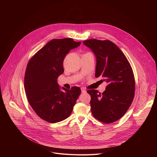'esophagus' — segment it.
Listing matches in <instances>:
<instances>
[{
	"label": "esophagus",
	"mask_w": 157,
	"mask_h": 157,
	"mask_svg": "<svg viewBox=\"0 0 157 157\" xmlns=\"http://www.w3.org/2000/svg\"><path fill=\"white\" fill-rule=\"evenodd\" d=\"M81 93H86V89H84V88H81Z\"/></svg>",
	"instance_id": "34e87169"
}]
</instances>
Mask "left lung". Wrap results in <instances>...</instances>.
<instances>
[{
    "instance_id": "obj_1",
    "label": "left lung",
    "mask_w": 157,
    "mask_h": 157,
    "mask_svg": "<svg viewBox=\"0 0 157 157\" xmlns=\"http://www.w3.org/2000/svg\"><path fill=\"white\" fill-rule=\"evenodd\" d=\"M96 58L95 76L107 82L105 90L87 92L91 96V112L98 121L113 123L120 119L130 106L135 95V78L123 52L110 40L90 39L83 41Z\"/></svg>"
}]
</instances>
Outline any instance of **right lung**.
I'll use <instances>...</instances> for the list:
<instances>
[{
  "label": "right lung",
  "mask_w": 157,
  "mask_h": 157,
  "mask_svg": "<svg viewBox=\"0 0 157 157\" xmlns=\"http://www.w3.org/2000/svg\"><path fill=\"white\" fill-rule=\"evenodd\" d=\"M72 38L53 39L37 52L28 63L24 87L28 101L43 120L56 123L68 118L81 94L79 87H60L58 76L64 72L63 63L68 52L80 45Z\"/></svg>",
  "instance_id": "right-lung-1"
}]
</instances>
